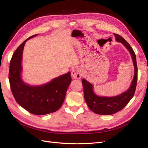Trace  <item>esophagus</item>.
<instances>
[{"instance_id": "1", "label": "esophagus", "mask_w": 148, "mask_h": 148, "mask_svg": "<svg viewBox=\"0 0 148 148\" xmlns=\"http://www.w3.org/2000/svg\"><path fill=\"white\" fill-rule=\"evenodd\" d=\"M81 75H82V73H81V70L79 68H75L72 70V76L73 78L79 79L81 78Z\"/></svg>"}]
</instances>
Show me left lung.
Here are the masks:
<instances>
[{
    "instance_id": "1",
    "label": "left lung",
    "mask_w": 148,
    "mask_h": 148,
    "mask_svg": "<svg viewBox=\"0 0 148 148\" xmlns=\"http://www.w3.org/2000/svg\"><path fill=\"white\" fill-rule=\"evenodd\" d=\"M117 42L123 43L125 48L129 51L133 60L135 69V73L133 81L130 88L118 96L112 97H99L93 92V86L85 79H82L84 89V97L86 103L89 109L94 113L101 115H110L123 110L128 104L133 97L136 90L137 79H138V68H137L136 55L134 51L129 43L122 37L121 35L114 34Z\"/></svg>"
}]
</instances>
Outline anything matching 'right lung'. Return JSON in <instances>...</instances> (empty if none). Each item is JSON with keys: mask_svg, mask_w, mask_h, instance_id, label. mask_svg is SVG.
<instances>
[{"mask_svg": "<svg viewBox=\"0 0 148 148\" xmlns=\"http://www.w3.org/2000/svg\"><path fill=\"white\" fill-rule=\"evenodd\" d=\"M37 35L29 37L15 50L10 62L8 78L16 102L30 113L45 115L56 111L62 105L72 78L69 72L40 86H30L23 82L21 73L24 44L27 40Z\"/></svg>", "mask_w": 148, "mask_h": 148, "instance_id": "add662e5", "label": "right lung"}]
</instances>
